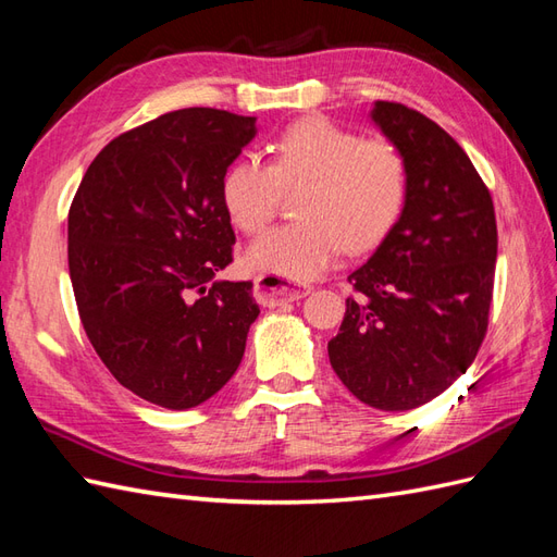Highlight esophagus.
I'll return each mask as SVG.
<instances>
[{
	"label": "esophagus",
	"mask_w": 557,
	"mask_h": 557,
	"mask_svg": "<svg viewBox=\"0 0 557 557\" xmlns=\"http://www.w3.org/2000/svg\"><path fill=\"white\" fill-rule=\"evenodd\" d=\"M311 289H301V287H292L289 282L272 277V275H258L253 282V294L256 301L260 306H268V309H275L280 304H289V301H299Z\"/></svg>",
	"instance_id": "1"
}]
</instances>
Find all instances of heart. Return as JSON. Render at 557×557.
<instances>
[{
	"label": "heart",
	"instance_id": "1",
	"mask_svg": "<svg viewBox=\"0 0 557 557\" xmlns=\"http://www.w3.org/2000/svg\"><path fill=\"white\" fill-rule=\"evenodd\" d=\"M409 160L395 140L363 138L325 116L287 126L260 156L234 160L222 176V206L246 234L275 218L285 188L304 186L299 220L280 224L251 244L248 268L306 282L345 253L369 251L395 230L409 200Z\"/></svg>",
	"mask_w": 557,
	"mask_h": 557
}]
</instances>
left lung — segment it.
Returning a JSON list of instances; mask_svg holds the SVG:
<instances>
[{
  "label": "left lung",
  "mask_w": 557,
  "mask_h": 557,
  "mask_svg": "<svg viewBox=\"0 0 557 557\" xmlns=\"http://www.w3.org/2000/svg\"><path fill=\"white\" fill-rule=\"evenodd\" d=\"M381 132L409 160L405 215L347 277L357 297L327 342L337 377L363 405L407 411L467 373L488 330L498 227L488 186L429 116L377 100Z\"/></svg>",
  "instance_id": "1"
}]
</instances>
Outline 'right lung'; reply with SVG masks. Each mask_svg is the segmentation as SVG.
I'll return each mask as SVG.
<instances>
[{
	"label": "right lung",
	"mask_w": 557,
	"mask_h": 557,
	"mask_svg": "<svg viewBox=\"0 0 557 557\" xmlns=\"http://www.w3.org/2000/svg\"><path fill=\"white\" fill-rule=\"evenodd\" d=\"M256 116L188 108L104 146L69 208V275L83 330L126 389L164 409L210 399L239 369L260 309L234 260L222 176Z\"/></svg>",
	"instance_id": "1"
}]
</instances>
